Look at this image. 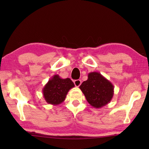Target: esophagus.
<instances>
[{
    "label": "esophagus",
    "mask_w": 149,
    "mask_h": 149,
    "mask_svg": "<svg viewBox=\"0 0 149 149\" xmlns=\"http://www.w3.org/2000/svg\"><path fill=\"white\" fill-rule=\"evenodd\" d=\"M74 85L76 86V87H79V86L81 84V81L80 79L74 80Z\"/></svg>",
    "instance_id": "esophagus-1"
}]
</instances>
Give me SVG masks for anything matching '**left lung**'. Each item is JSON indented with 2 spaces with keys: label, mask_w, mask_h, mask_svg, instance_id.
<instances>
[{
  "label": "left lung",
  "mask_w": 149,
  "mask_h": 149,
  "mask_svg": "<svg viewBox=\"0 0 149 149\" xmlns=\"http://www.w3.org/2000/svg\"><path fill=\"white\" fill-rule=\"evenodd\" d=\"M91 106L101 108L110 102L114 95V86L98 72H91L79 86Z\"/></svg>",
  "instance_id": "left-lung-1"
}]
</instances>
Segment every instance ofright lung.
<instances>
[{
	"label": "right lung",
	"instance_id": "right-lung-1",
	"mask_svg": "<svg viewBox=\"0 0 149 149\" xmlns=\"http://www.w3.org/2000/svg\"><path fill=\"white\" fill-rule=\"evenodd\" d=\"M74 87V84L70 78L62 79L55 74L45 85L43 95L48 104L58 105L65 100L68 93Z\"/></svg>",
	"mask_w": 149,
	"mask_h": 149
}]
</instances>
